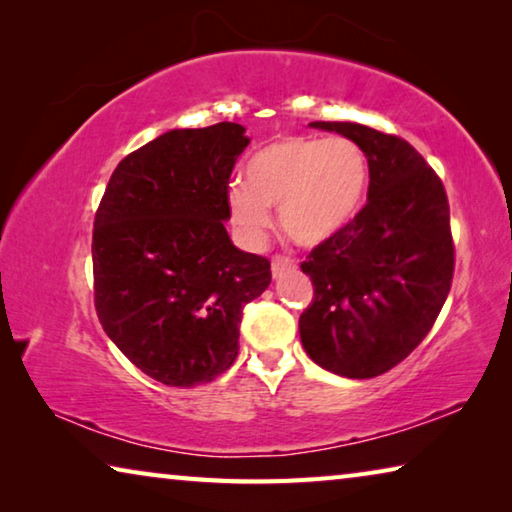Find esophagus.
<instances>
[{
    "mask_svg": "<svg viewBox=\"0 0 512 512\" xmlns=\"http://www.w3.org/2000/svg\"><path fill=\"white\" fill-rule=\"evenodd\" d=\"M293 266H296V262H293L291 257L275 255L273 262H271V273H273V277H280V275H284L287 271H291Z\"/></svg>",
    "mask_w": 512,
    "mask_h": 512,
    "instance_id": "34e87169",
    "label": "esophagus"
}]
</instances>
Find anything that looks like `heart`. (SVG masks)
<instances>
[{"instance_id":"obj_1","label":"heart","mask_w":512,"mask_h":512,"mask_svg":"<svg viewBox=\"0 0 512 512\" xmlns=\"http://www.w3.org/2000/svg\"><path fill=\"white\" fill-rule=\"evenodd\" d=\"M246 173L248 183L228 187V210L248 239L262 237L280 207L293 241L323 244L357 216L368 189L366 155L345 137H282L259 149Z\"/></svg>"}]
</instances>
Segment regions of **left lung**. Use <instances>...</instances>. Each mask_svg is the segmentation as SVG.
Instances as JSON below:
<instances>
[{"label":"left lung","mask_w":512,"mask_h":512,"mask_svg":"<svg viewBox=\"0 0 512 512\" xmlns=\"http://www.w3.org/2000/svg\"><path fill=\"white\" fill-rule=\"evenodd\" d=\"M368 158V201L300 264L314 298L300 316L302 348L350 379L384 375L418 348L454 277L443 180L397 135L350 121H314Z\"/></svg>","instance_id":"left-lung-1"}]
</instances>
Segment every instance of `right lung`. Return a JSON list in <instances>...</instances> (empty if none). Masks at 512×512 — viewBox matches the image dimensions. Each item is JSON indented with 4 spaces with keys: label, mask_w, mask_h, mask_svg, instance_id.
Listing matches in <instances>:
<instances>
[{
    "label": "right lung",
    "mask_w": 512,
    "mask_h": 512,
    "mask_svg": "<svg viewBox=\"0 0 512 512\" xmlns=\"http://www.w3.org/2000/svg\"><path fill=\"white\" fill-rule=\"evenodd\" d=\"M246 128H176L112 171L92 230L103 332L167 386L207 384L239 352L241 311L271 284V262L225 232L228 185Z\"/></svg>",
    "instance_id": "add662e5"
}]
</instances>
